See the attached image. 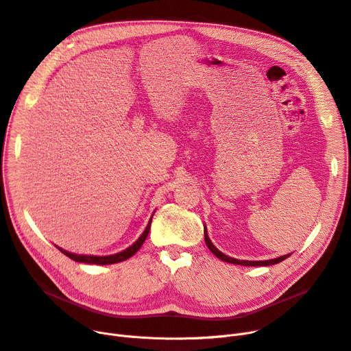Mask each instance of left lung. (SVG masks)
Instances as JSON below:
<instances>
[{
  "instance_id": "1",
  "label": "left lung",
  "mask_w": 351,
  "mask_h": 351,
  "mask_svg": "<svg viewBox=\"0 0 351 351\" xmlns=\"http://www.w3.org/2000/svg\"><path fill=\"white\" fill-rule=\"evenodd\" d=\"M204 241H206V244H207L208 250L212 251V252L217 256V258H220L221 261H226V263H230V264L244 265V267H267V265H274V264H278V263L284 261L285 258H288V256L291 255V254H288V255H282V256H279V258L267 260V261H240V260H236V258H231V256H228V255L223 254L221 251H219V250L213 245V243L210 241V239H208V236H207V230H206V227H204Z\"/></svg>"
}]
</instances>
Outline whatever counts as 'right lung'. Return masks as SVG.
Masks as SVG:
<instances>
[{
  "label": "right lung",
  "instance_id": "add662e5",
  "mask_svg": "<svg viewBox=\"0 0 351 351\" xmlns=\"http://www.w3.org/2000/svg\"><path fill=\"white\" fill-rule=\"evenodd\" d=\"M151 221L152 219L149 220L145 231L143 232V236L139 237L131 247H128L127 250L119 252V254H114V255H106V256H97V255H77V254H72V252H67L62 248H59L60 252H63L66 256H69L70 260H73L76 263H84V264H96V265H108V264H115V263H121V261H125L128 260L130 256H132L139 248H141V245L144 244L148 232H149V228H151Z\"/></svg>",
  "mask_w": 351,
  "mask_h": 351
}]
</instances>
